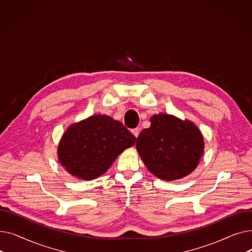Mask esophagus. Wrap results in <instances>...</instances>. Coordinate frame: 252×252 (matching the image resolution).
Segmentation results:
<instances>
[{"label": "esophagus", "mask_w": 252, "mask_h": 252, "mask_svg": "<svg viewBox=\"0 0 252 252\" xmlns=\"http://www.w3.org/2000/svg\"><path fill=\"white\" fill-rule=\"evenodd\" d=\"M131 133L134 134V136H135L136 138H138V137H139V134H140V128H139V127L133 128V129H131Z\"/></svg>", "instance_id": "34e87169"}]
</instances>
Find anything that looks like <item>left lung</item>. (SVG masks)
<instances>
[{
    "label": "left lung",
    "instance_id": "1",
    "mask_svg": "<svg viewBox=\"0 0 252 252\" xmlns=\"http://www.w3.org/2000/svg\"><path fill=\"white\" fill-rule=\"evenodd\" d=\"M137 139V150L144 164L156 177L174 181L195 169L203 153V138L190 122L158 114L150 119Z\"/></svg>",
    "mask_w": 252,
    "mask_h": 252
}]
</instances>
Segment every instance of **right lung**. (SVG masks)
<instances>
[{
  "label": "right lung",
  "mask_w": 252,
  "mask_h": 252,
  "mask_svg": "<svg viewBox=\"0 0 252 252\" xmlns=\"http://www.w3.org/2000/svg\"><path fill=\"white\" fill-rule=\"evenodd\" d=\"M135 142L136 137L122 123L106 115L91 116L65 131L58 148L59 160L72 176L93 180L107 171Z\"/></svg>",
  "instance_id": "1"
}]
</instances>
